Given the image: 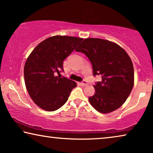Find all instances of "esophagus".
Wrapping results in <instances>:
<instances>
[{
	"instance_id": "1",
	"label": "esophagus",
	"mask_w": 153,
	"mask_h": 153,
	"mask_svg": "<svg viewBox=\"0 0 153 153\" xmlns=\"http://www.w3.org/2000/svg\"><path fill=\"white\" fill-rule=\"evenodd\" d=\"M80 84H81V85H82V86H85L87 85V84H88V82H86V80H83L82 82H81Z\"/></svg>"
}]
</instances>
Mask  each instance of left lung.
<instances>
[{"label": "left lung", "mask_w": 153, "mask_h": 153, "mask_svg": "<svg viewBox=\"0 0 153 153\" xmlns=\"http://www.w3.org/2000/svg\"><path fill=\"white\" fill-rule=\"evenodd\" d=\"M76 51L90 60L93 76H102V80L93 85L95 94L88 97L91 105L102 113L120 108L134 84L133 65L128 55L118 45L100 38H86Z\"/></svg>", "instance_id": "left-lung-1"}]
</instances>
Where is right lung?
<instances>
[{"label": "right lung", "instance_id": "obj_1", "mask_svg": "<svg viewBox=\"0 0 153 153\" xmlns=\"http://www.w3.org/2000/svg\"><path fill=\"white\" fill-rule=\"evenodd\" d=\"M82 40L71 36H52L38 44L27 58L24 68L26 88L31 98L43 110L60 108L76 87L74 81L56 74L64 71L63 61Z\"/></svg>", "mask_w": 153, "mask_h": 153}]
</instances>
